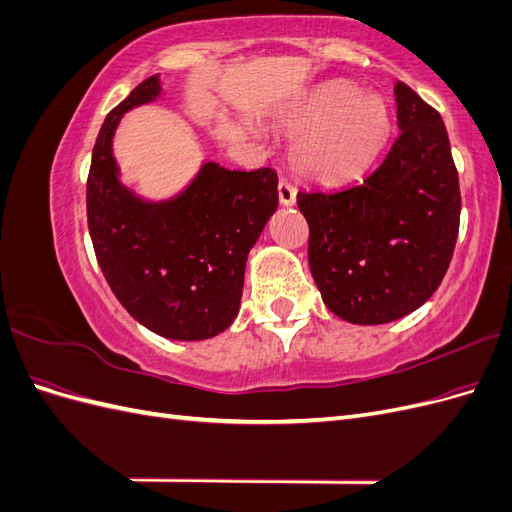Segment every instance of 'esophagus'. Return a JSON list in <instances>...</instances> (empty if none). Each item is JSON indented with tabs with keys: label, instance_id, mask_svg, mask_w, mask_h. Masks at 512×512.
<instances>
[{
	"label": "esophagus",
	"instance_id": "esophagus-1",
	"mask_svg": "<svg viewBox=\"0 0 512 512\" xmlns=\"http://www.w3.org/2000/svg\"><path fill=\"white\" fill-rule=\"evenodd\" d=\"M277 194H280V203L284 207H292L297 203V190H294L288 181H280V185H277Z\"/></svg>",
	"mask_w": 512,
	"mask_h": 512
}]
</instances>
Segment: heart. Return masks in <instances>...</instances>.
<instances>
[{
    "label": "heart",
    "instance_id": "b5f03b06",
    "mask_svg": "<svg viewBox=\"0 0 512 512\" xmlns=\"http://www.w3.org/2000/svg\"><path fill=\"white\" fill-rule=\"evenodd\" d=\"M282 128L290 136H301L292 160L303 177L342 183L361 177L380 158L393 119L380 96L333 81L292 104Z\"/></svg>",
    "mask_w": 512,
    "mask_h": 512
}]
</instances>
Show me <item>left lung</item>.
I'll return each instance as SVG.
<instances>
[{"label": "left lung", "instance_id": "8db88e82", "mask_svg": "<svg viewBox=\"0 0 512 512\" xmlns=\"http://www.w3.org/2000/svg\"><path fill=\"white\" fill-rule=\"evenodd\" d=\"M395 104L397 141L361 183L297 194L322 301L352 324H386L425 305L459 232V177L444 121L406 83H395Z\"/></svg>", "mask_w": 512, "mask_h": 512}]
</instances>
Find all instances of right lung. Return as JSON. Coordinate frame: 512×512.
I'll return each mask as SVG.
<instances>
[{"mask_svg": "<svg viewBox=\"0 0 512 512\" xmlns=\"http://www.w3.org/2000/svg\"><path fill=\"white\" fill-rule=\"evenodd\" d=\"M162 96L156 74L104 119L87 179L89 235L136 322L175 342H203L239 314L247 254L277 209V175L207 160L175 194H138L121 179L113 141L123 115Z\"/></svg>", "mask_w": 512, "mask_h": 512, "instance_id": "1", "label": "right lung"}]
</instances>
